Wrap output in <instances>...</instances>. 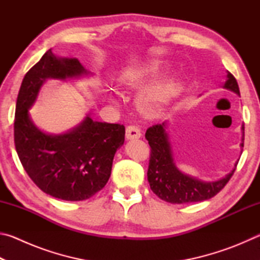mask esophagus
Returning a JSON list of instances; mask_svg holds the SVG:
<instances>
[{
	"instance_id": "1",
	"label": "esophagus",
	"mask_w": 260,
	"mask_h": 260,
	"mask_svg": "<svg viewBox=\"0 0 260 260\" xmlns=\"http://www.w3.org/2000/svg\"><path fill=\"white\" fill-rule=\"evenodd\" d=\"M142 134H141V131L138 126L131 125L126 128V139L127 140H136L140 139Z\"/></svg>"
}]
</instances>
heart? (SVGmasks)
I'll return each mask as SVG.
<instances>
[{
    "instance_id": "obj_1",
    "label": "heart",
    "mask_w": 260,
    "mask_h": 260,
    "mask_svg": "<svg viewBox=\"0 0 260 260\" xmlns=\"http://www.w3.org/2000/svg\"><path fill=\"white\" fill-rule=\"evenodd\" d=\"M169 70V64L159 59H153L139 67L132 68L124 73V80L129 85H140L152 78L159 77ZM181 89V82L178 78H166L141 91L138 98V107L144 113L153 114L169 104ZM111 102L117 104V100L111 94Z\"/></svg>"
}]
</instances>
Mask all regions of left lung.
<instances>
[{
  "mask_svg": "<svg viewBox=\"0 0 260 260\" xmlns=\"http://www.w3.org/2000/svg\"><path fill=\"white\" fill-rule=\"evenodd\" d=\"M222 88L240 95L236 79L230 72H227L226 81ZM167 128H169V121L166 120L162 124L149 127L146 133V139L151 148L147 173L151 190L160 200L172 204L195 203V202L212 199L230 181L239 161L235 162V167L230 173L217 181H203L199 178L183 173L175 164ZM241 132L242 139L240 147L243 148L244 125H242Z\"/></svg>",
  "mask_w": 260,
  "mask_h": 260,
  "instance_id": "obj_1",
  "label": "left lung"
}]
</instances>
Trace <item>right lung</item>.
<instances>
[{
  "label": "right lung",
  "mask_w": 260,
  "mask_h": 260,
  "mask_svg": "<svg viewBox=\"0 0 260 260\" xmlns=\"http://www.w3.org/2000/svg\"><path fill=\"white\" fill-rule=\"evenodd\" d=\"M87 76L93 74L76 57H58L49 49L25 74L17 98L15 146L21 165L42 191L63 201L88 200L107 184L125 127L96 121L88 113L74 128L50 134L34 124L28 110L49 79Z\"/></svg>",
  "instance_id": "1"
}]
</instances>
